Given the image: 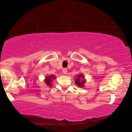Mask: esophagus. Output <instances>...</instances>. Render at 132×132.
Here are the masks:
<instances>
[{
  "label": "esophagus",
  "instance_id": "obj_1",
  "mask_svg": "<svg viewBox=\"0 0 132 132\" xmlns=\"http://www.w3.org/2000/svg\"><path fill=\"white\" fill-rule=\"evenodd\" d=\"M62 72L63 73L65 74V75H66V74L67 73V68H64V69L62 70Z\"/></svg>",
  "mask_w": 132,
  "mask_h": 132
}]
</instances>
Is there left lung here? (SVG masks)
<instances>
[{
    "instance_id": "8db88e82",
    "label": "left lung",
    "mask_w": 132,
    "mask_h": 132,
    "mask_svg": "<svg viewBox=\"0 0 132 132\" xmlns=\"http://www.w3.org/2000/svg\"><path fill=\"white\" fill-rule=\"evenodd\" d=\"M84 76H83L82 75H78V76H77V79L75 80V82H76V84L77 85L79 86H81V87H82L83 86H84V84L85 83V80H84Z\"/></svg>"
}]
</instances>
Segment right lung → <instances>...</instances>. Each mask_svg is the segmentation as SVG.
<instances>
[{
  "mask_svg": "<svg viewBox=\"0 0 132 132\" xmlns=\"http://www.w3.org/2000/svg\"><path fill=\"white\" fill-rule=\"evenodd\" d=\"M54 76L52 75V76H48L46 78V80L45 82H46V84H47V86H50V82H51V81H52V79L54 78Z\"/></svg>",
  "mask_w": 132,
  "mask_h": 132,
  "instance_id": "add662e5",
  "label": "right lung"
}]
</instances>
